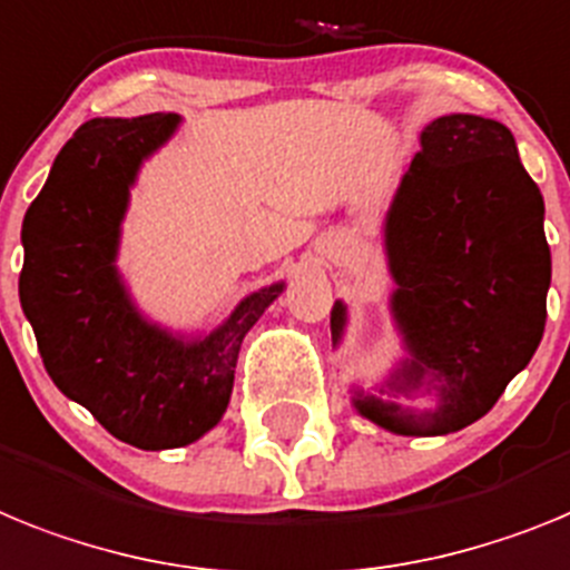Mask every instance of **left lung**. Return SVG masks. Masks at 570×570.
Masks as SVG:
<instances>
[{"label": "left lung", "mask_w": 570, "mask_h": 570, "mask_svg": "<svg viewBox=\"0 0 570 570\" xmlns=\"http://www.w3.org/2000/svg\"><path fill=\"white\" fill-rule=\"evenodd\" d=\"M546 203L519 163L511 128L448 114L422 131L384 220L395 289L390 315L407 358L353 407L399 435H444L482 419L546 333L551 286ZM333 344L346 326L335 301ZM435 389L440 407L415 414L381 400Z\"/></svg>", "instance_id": "obj_1"}]
</instances>
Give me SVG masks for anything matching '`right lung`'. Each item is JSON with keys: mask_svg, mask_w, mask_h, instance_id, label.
Masks as SVG:
<instances>
[{"mask_svg": "<svg viewBox=\"0 0 570 570\" xmlns=\"http://www.w3.org/2000/svg\"><path fill=\"white\" fill-rule=\"evenodd\" d=\"M177 126V114L88 120L22 220L19 301L48 375L114 439L140 450L183 448L224 419L244 335L284 292V281L252 292L197 338L140 315L117 269L120 226L142 160Z\"/></svg>", "mask_w": 570, "mask_h": 570, "instance_id": "1", "label": "right lung"}]
</instances>
